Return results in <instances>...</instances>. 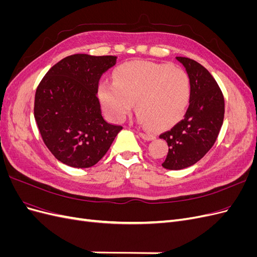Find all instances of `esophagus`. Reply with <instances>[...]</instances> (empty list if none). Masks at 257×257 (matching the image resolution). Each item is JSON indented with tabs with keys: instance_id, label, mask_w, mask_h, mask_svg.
<instances>
[{
	"instance_id": "obj_1",
	"label": "esophagus",
	"mask_w": 257,
	"mask_h": 257,
	"mask_svg": "<svg viewBox=\"0 0 257 257\" xmlns=\"http://www.w3.org/2000/svg\"><path fill=\"white\" fill-rule=\"evenodd\" d=\"M139 136H141L143 139H145V141H148V142L153 141V139H154V136L152 134L144 133V132H141V133H139Z\"/></svg>"
}]
</instances>
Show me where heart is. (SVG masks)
Wrapping results in <instances>:
<instances>
[{"instance_id":"b5f03b06","label":"heart","mask_w":257,"mask_h":257,"mask_svg":"<svg viewBox=\"0 0 257 257\" xmlns=\"http://www.w3.org/2000/svg\"><path fill=\"white\" fill-rule=\"evenodd\" d=\"M97 95L107 114L123 121L136 103L138 121L165 128L183 115L191 97L190 77L183 69L146 61L116 68L113 82L98 83Z\"/></svg>"}]
</instances>
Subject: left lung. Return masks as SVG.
I'll return each mask as SVG.
<instances>
[{
    "label": "left lung",
    "mask_w": 257,
    "mask_h": 257,
    "mask_svg": "<svg viewBox=\"0 0 257 257\" xmlns=\"http://www.w3.org/2000/svg\"><path fill=\"white\" fill-rule=\"evenodd\" d=\"M185 67L191 81V97L183 119L160 135L168 145L162 166L170 170L190 167L214 145L224 120V96L215 79L198 62L176 58Z\"/></svg>",
    "instance_id": "8db88e82"
}]
</instances>
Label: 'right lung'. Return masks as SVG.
<instances>
[{
    "mask_svg": "<svg viewBox=\"0 0 257 257\" xmlns=\"http://www.w3.org/2000/svg\"><path fill=\"white\" fill-rule=\"evenodd\" d=\"M116 57L73 54L54 64L35 93L34 118L54 158L75 168H88L109 149L120 125L102 115L97 87Z\"/></svg>",
    "mask_w": 257,
    "mask_h": 257,
    "instance_id": "obj_1",
    "label": "right lung"
}]
</instances>
